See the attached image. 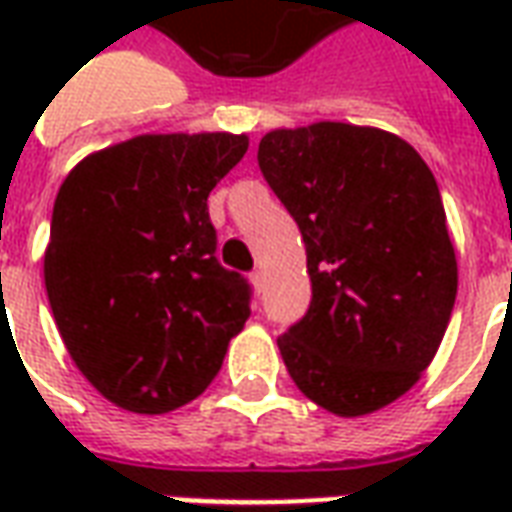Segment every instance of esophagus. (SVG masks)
Returning a JSON list of instances; mask_svg holds the SVG:
<instances>
[{"mask_svg": "<svg viewBox=\"0 0 512 512\" xmlns=\"http://www.w3.org/2000/svg\"><path fill=\"white\" fill-rule=\"evenodd\" d=\"M249 279H252V285H255L257 293H260V290H263V285H266V274H263V268H255V271L249 274Z\"/></svg>", "mask_w": 512, "mask_h": 512, "instance_id": "34e87169", "label": "esophagus"}]
</instances>
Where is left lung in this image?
<instances>
[{"instance_id":"1","label":"left lung","mask_w":512,"mask_h":512,"mask_svg":"<svg viewBox=\"0 0 512 512\" xmlns=\"http://www.w3.org/2000/svg\"><path fill=\"white\" fill-rule=\"evenodd\" d=\"M257 164L307 246L312 301L277 340L290 378L337 417L389 406L433 362L458 293L436 178L370 126L268 131Z\"/></svg>"}]
</instances>
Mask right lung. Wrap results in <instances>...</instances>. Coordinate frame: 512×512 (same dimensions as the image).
<instances>
[{
    "label": "right lung",
    "mask_w": 512,
    "mask_h": 512,
    "mask_svg": "<svg viewBox=\"0 0 512 512\" xmlns=\"http://www.w3.org/2000/svg\"><path fill=\"white\" fill-rule=\"evenodd\" d=\"M246 134H142L71 169L43 277L82 376L115 406L167 414L202 395L249 318L252 288L216 260L208 194Z\"/></svg>",
    "instance_id": "1"
}]
</instances>
